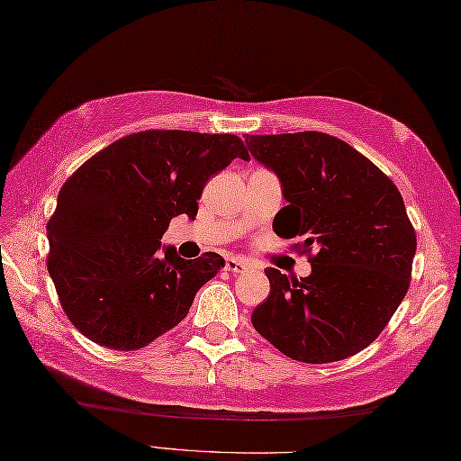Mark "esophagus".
I'll use <instances>...</instances> for the list:
<instances>
[{
  "label": "esophagus",
  "instance_id": "1",
  "mask_svg": "<svg viewBox=\"0 0 461 461\" xmlns=\"http://www.w3.org/2000/svg\"><path fill=\"white\" fill-rule=\"evenodd\" d=\"M248 267H249L248 261L241 259V258H228V259H225V269H228L230 273H243Z\"/></svg>",
  "mask_w": 461,
  "mask_h": 461
}]
</instances>
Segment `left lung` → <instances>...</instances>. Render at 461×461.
Returning <instances> with one entry per match:
<instances>
[{"label": "left lung", "mask_w": 461, "mask_h": 461, "mask_svg": "<svg viewBox=\"0 0 461 461\" xmlns=\"http://www.w3.org/2000/svg\"><path fill=\"white\" fill-rule=\"evenodd\" d=\"M253 158L276 172L287 205L281 238L315 248L311 276L266 269L271 291L251 322L283 355L311 365L357 355L388 325L408 285L416 233L394 182L366 156L315 131L256 134Z\"/></svg>", "instance_id": "1"}]
</instances>
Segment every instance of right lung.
Returning <instances> with one entry per match:
<instances>
[{
    "label": "right lung",
    "mask_w": 461,
    "mask_h": 461,
    "mask_svg": "<svg viewBox=\"0 0 461 461\" xmlns=\"http://www.w3.org/2000/svg\"><path fill=\"white\" fill-rule=\"evenodd\" d=\"M233 158L249 160L233 134L144 131L106 146L63 184L47 223V269L86 339L136 350L188 315L225 261L212 251L184 259L160 240L176 215L195 218L205 182Z\"/></svg>",
    "instance_id": "add662e5"
}]
</instances>
